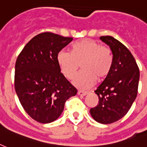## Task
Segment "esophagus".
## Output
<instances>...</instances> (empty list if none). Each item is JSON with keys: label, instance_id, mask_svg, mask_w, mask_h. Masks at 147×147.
Masks as SVG:
<instances>
[{"label": "esophagus", "instance_id": "1", "mask_svg": "<svg viewBox=\"0 0 147 147\" xmlns=\"http://www.w3.org/2000/svg\"><path fill=\"white\" fill-rule=\"evenodd\" d=\"M88 94V92H85V91H82V90H79L78 91V95L79 96H86Z\"/></svg>", "mask_w": 147, "mask_h": 147}]
</instances>
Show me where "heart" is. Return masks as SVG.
<instances>
[{"instance_id":"obj_1","label":"heart","mask_w":147,"mask_h":147,"mask_svg":"<svg viewBox=\"0 0 147 147\" xmlns=\"http://www.w3.org/2000/svg\"><path fill=\"white\" fill-rule=\"evenodd\" d=\"M57 64L68 79L76 76L80 65L82 71L74 80L76 87L86 90L107 78L113 65V54L110 47L101 46L93 40H84L74 43L69 53L64 51L57 55Z\"/></svg>"}]
</instances>
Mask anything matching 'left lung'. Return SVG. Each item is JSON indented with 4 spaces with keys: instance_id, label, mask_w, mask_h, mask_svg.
Wrapping results in <instances>:
<instances>
[{
    "instance_id": "1",
    "label": "left lung",
    "mask_w": 147,
    "mask_h": 147,
    "mask_svg": "<svg viewBox=\"0 0 147 147\" xmlns=\"http://www.w3.org/2000/svg\"><path fill=\"white\" fill-rule=\"evenodd\" d=\"M113 54V65L107 78L95 90L98 104L90 115L101 124L117 121L127 114L138 92L140 70L134 57L125 45L111 36L100 37Z\"/></svg>"
}]
</instances>
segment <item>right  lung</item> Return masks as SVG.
<instances>
[{"instance_id":"add662e5","label":"right lung","mask_w":147,"mask_h":147,"mask_svg":"<svg viewBox=\"0 0 147 147\" xmlns=\"http://www.w3.org/2000/svg\"><path fill=\"white\" fill-rule=\"evenodd\" d=\"M73 38L52 32L36 35L16 63L15 89L22 106L35 121L47 124L59 118L66 100L77 90L61 72L57 55Z\"/></svg>"}]
</instances>
